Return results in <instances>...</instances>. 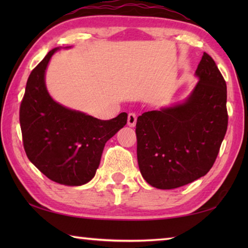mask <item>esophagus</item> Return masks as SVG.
I'll use <instances>...</instances> for the list:
<instances>
[{"label":"esophagus","mask_w":248,"mask_h":248,"mask_svg":"<svg viewBox=\"0 0 248 248\" xmlns=\"http://www.w3.org/2000/svg\"><path fill=\"white\" fill-rule=\"evenodd\" d=\"M137 124V115L134 112H130L128 115V125L129 127H134Z\"/></svg>","instance_id":"obj_1"}]
</instances>
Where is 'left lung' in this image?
Segmentation results:
<instances>
[{"label": "left lung", "instance_id": "1", "mask_svg": "<svg viewBox=\"0 0 248 248\" xmlns=\"http://www.w3.org/2000/svg\"><path fill=\"white\" fill-rule=\"evenodd\" d=\"M196 75L199 82L186 102L138 117V164L146 183L158 189L182 187L207 174L228 129L226 83L208 53Z\"/></svg>", "mask_w": 248, "mask_h": 248}]
</instances>
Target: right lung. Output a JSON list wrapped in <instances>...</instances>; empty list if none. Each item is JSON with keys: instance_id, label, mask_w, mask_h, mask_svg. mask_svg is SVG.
Segmentation results:
<instances>
[{"instance_id": "add662e5", "label": "right lung", "mask_w": 248, "mask_h": 248, "mask_svg": "<svg viewBox=\"0 0 248 248\" xmlns=\"http://www.w3.org/2000/svg\"><path fill=\"white\" fill-rule=\"evenodd\" d=\"M49 51L31 71L19 108L25 152L49 179L66 186H81L94 177L106 142L127 124L128 115L100 120L58 104L49 95L45 72Z\"/></svg>"}]
</instances>
